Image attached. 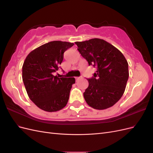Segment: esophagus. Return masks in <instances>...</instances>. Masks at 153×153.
<instances>
[{
    "label": "esophagus",
    "mask_w": 153,
    "mask_h": 153,
    "mask_svg": "<svg viewBox=\"0 0 153 153\" xmlns=\"http://www.w3.org/2000/svg\"><path fill=\"white\" fill-rule=\"evenodd\" d=\"M82 78V76H79V77H75V79H76V80H79L80 78Z\"/></svg>",
    "instance_id": "34e87169"
}]
</instances>
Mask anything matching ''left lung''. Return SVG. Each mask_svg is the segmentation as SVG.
<instances>
[{
    "label": "left lung",
    "instance_id": "1",
    "mask_svg": "<svg viewBox=\"0 0 153 153\" xmlns=\"http://www.w3.org/2000/svg\"><path fill=\"white\" fill-rule=\"evenodd\" d=\"M75 44L89 65L97 68L87 79L89 86L84 92L85 101L97 110L111 107L121 99L126 86L129 71L126 58L103 39L94 38Z\"/></svg>",
    "mask_w": 153,
    "mask_h": 153
}]
</instances>
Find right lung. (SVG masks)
Instances as JSON below:
<instances>
[{
  "mask_svg": "<svg viewBox=\"0 0 153 153\" xmlns=\"http://www.w3.org/2000/svg\"><path fill=\"white\" fill-rule=\"evenodd\" d=\"M73 45L66 41H50L32 50L25 60L23 82L29 98L41 110L56 112L68 103L75 78H59L53 73L59 69L64 52Z\"/></svg>",
  "mask_w": 153,
  "mask_h": 153,
  "instance_id": "right-lung-1",
  "label": "right lung"
}]
</instances>
